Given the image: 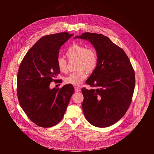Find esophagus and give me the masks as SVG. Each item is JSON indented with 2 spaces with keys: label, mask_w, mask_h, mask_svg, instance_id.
I'll return each instance as SVG.
<instances>
[{
  "label": "esophagus",
  "mask_w": 154,
  "mask_h": 154,
  "mask_svg": "<svg viewBox=\"0 0 154 154\" xmlns=\"http://www.w3.org/2000/svg\"><path fill=\"white\" fill-rule=\"evenodd\" d=\"M75 92H79L81 91V89L79 88H78V87H75Z\"/></svg>",
  "instance_id": "1"
}]
</instances>
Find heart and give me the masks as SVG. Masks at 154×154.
Wrapping results in <instances>:
<instances>
[{
	"label": "heart",
	"instance_id": "heart-1",
	"mask_svg": "<svg viewBox=\"0 0 154 154\" xmlns=\"http://www.w3.org/2000/svg\"><path fill=\"white\" fill-rule=\"evenodd\" d=\"M66 56L69 61H77V69L65 78L66 84L79 86L87 77V72L92 73L98 65V54L96 50L93 48H87L82 45H73L66 52ZM57 65L61 73L68 72L67 62L63 57L57 58Z\"/></svg>",
	"mask_w": 154,
	"mask_h": 154
}]
</instances>
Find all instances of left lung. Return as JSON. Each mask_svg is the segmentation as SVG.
Wrapping results in <instances>:
<instances>
[{
	"label": "left lung",
	"instance_id": "8db88e82",
	"mask_svg": "<svg viewBox=\"0 0 154 154\" xmlns=\"http://www.w3.org/2000/svg\"><path fill=\"white\" fill-rule=\"evenodd\" d=\"M89 41L98 54V65L83 88L82 110L93 126L105 128L124 116L131 105L135 88L134 70L125 51L102 34L82 33L75 38Z\"/></svg>",
	"mask_w": 154,
	"mask_h": 154
}]
</instances>
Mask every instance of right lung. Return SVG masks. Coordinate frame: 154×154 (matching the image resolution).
Masks as SVG:
<instances>
[{"label": "right lung", "mask_w": 154, "mask_h": 154, "mask_svg": "<svg viewBox=\"0 0 154 154\" xmlns=\"http://www.w3.org/2000/svg\"><path fill=\"white\" fill-rule=\"evenodd\" d=\"M73 34L67 32L43 36L30 48L17 73V94L20 106L38 126L50 128L62 120L75 89L72 85L50 89L60 74L57 65L61 46Z\"/></svg>", "instance_id": "right-lung-1"}]
</instances>
